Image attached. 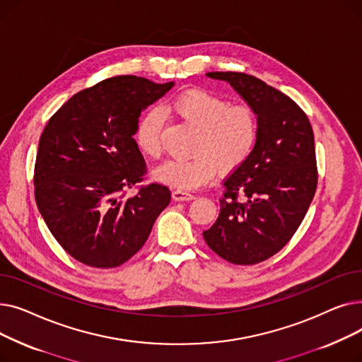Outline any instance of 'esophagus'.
<instances>
[{
    "label": "esophagus",
    "instance_id": "34e87169",
    "mask_svg": "<svg viewBox=\"0 0 362 362\" xmlns=\"http://www.w3.org/2000/svg\"><path fill=\"white\" fill-rule=\"evenodd\" d=\"M171 198H173L175 201H191L195 197L192 194L185 192V191H179V189H177V191H173V194H171Z\"/></svg>",
    "mask_w": 362,
    "mask_h": 362
}]
</instances>
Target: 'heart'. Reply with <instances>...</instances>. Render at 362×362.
Wrapping results in <instances>:
<instances>
[{
	"instance_id": "heart-1",
	"label": "heart",
	"mask_w": 362,
	"mask_h": 362,
	"mask_svg": "<svg viewBox=\"0 0 362 362\" xmlns=\"http://www.w3.org/2000/svg\"><path fill=\"white\" fill-rule=\"evenodd\" d=\"M171 110L191 127L197 136L191 158L167 160L152 176L163 185L192 191L210 182L216 171L229 175L250 160L258 142L259 120L250 104H233L220 95L202 89L186 90L171 101ZM164 114L158 107L148 108L139 117L133 139L144 156L161 154Z\"/></svg>"
}]
</instances>
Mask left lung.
Masks as SVG:
<instances>
[{
  "instance_id": "left-lung-1",
  "label": "left lung",
  "mask_w": 362,
  "mask_h": 362,
  "mask_svg": "<svg viewBox=\"0 0 362 362\" xmlns=\"http://www.w3.org/2000/svg\"><path fill=\"white\" fill-rule=\"evenodd\" d=\"M255 108L257 146L224 180L220 214L204 239L226 261L251 265L273 257L305 217L317 189L314 133L307 114L288 95L235 71H210Z\"/></svg>"
}]
</instances>
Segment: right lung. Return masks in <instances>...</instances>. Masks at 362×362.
<instances>
[{
  "label": "right lung",
  "mask_w": 362,
  "mask_h": 362,
  "mask_svg": "<svg viewBox=\"0 0 362 362\" xmlns=\"http://www.w3.org/2000/svg\"><path fill=\"white\" fill-rule=\"evenodd\" d=\"M175 86L116 76L78 92L47 123L35 163V199L63 250L90 267L112 269L135 255L170 204L152 183L123 198L146 165L133 133L141 112Z\"/></svg>",
  "instance_id": "add662e5"
}]
</instances>
